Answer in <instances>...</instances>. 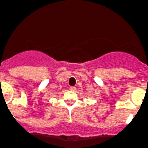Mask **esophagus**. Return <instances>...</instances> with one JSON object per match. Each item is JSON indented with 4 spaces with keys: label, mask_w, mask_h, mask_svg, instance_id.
<instances>
[{
    "label": "esophagus",
    "mask_w": 148,
    "mask_h": 148,
    "mask_svg": "<svg viewBox=\"0 0 148 148\" xmlns=\"http://www.w3.org/2000/svg\"><path fill=\"white\" fill-rule=\"evenodd\" d=\"M69 90H71V91H74L76 90V88L75 87H73V86H71V87L69 88Z\"/></svg>",
    "instance_id": "1"
}]
</instances>
